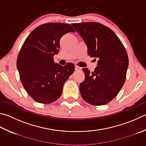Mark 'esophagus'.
Returning a JSON list of instances; mask_svg holds the SVG:
<instances>
[{"mask_svg":"<svg viewBox=\"0 0 146 146\" xmlns=\"http://www.w3.org/2000/svg\"><path fill=\"white\" fill-rule=\"evenodd\" d=\"M82 70V68L80 67H78L77 66H75V70L76 71H80Z\"/></svg>","mask_w":146,"mask_h":146,"instance_id":"esophagus-1","label":"esophagus"}]
</instances>
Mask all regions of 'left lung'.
I'll return each instance as SVG.
<instances>
[{
	"instance_id": "1",
	"label": "left lung",
	"mask_w": 146,
	"mask_h": 146,
	"mask_svg": "<svg viewBox=\"0 0 146 146\" xmlns=\"http://www.w3.org/2000/svg\"><path fill=\"white\" fill-rule=\"evenodd\" d=\"M87 46L90 57H96L98 66L91 72L83 68L85 79L80 84L84 100L92 105L107 104L118 94L125 82L128 54L117 35L98 22L72 23Z\"/></svg>"
}]
</instances>
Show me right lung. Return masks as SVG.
<instances>
[{
  "label": "right lung",
  "instance_id": "1",
  "mask_svg": "<svg viewBox=\"0 0 146 146\" xmlns=\"http://www.w3.org/2000/svg\"><path fill=\"white\" fill-rule=\"evenodd\" d=\"M75 31L70 24L46 23L31 32L18 55L17 66L26 92L36 102L48 104L59 99L64 82L75 71L68 62L64 66L55 63L60 39Z\"/></svg>",
  "mask_w": 146,
  "mask_h": 146
}]
</instances>
